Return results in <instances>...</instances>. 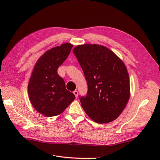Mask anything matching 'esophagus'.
<instances>
[{
	"label": "esophagus",
	"mask_w": 160,
	"mask_h": 160,
	"mask_svg": "<svg viewBox=\"0 0 160 160\" xmlns=\"http://www.w3.org/2000/svg\"><path fill=\"white\" fill-rule=\"evenodd\" d=\"M73 93H74V95H75L76 98H77V97H78V91H77V90H75V91H73Z\"/></svg>",
	"instance_id": "34e87169"
}]
</instances>
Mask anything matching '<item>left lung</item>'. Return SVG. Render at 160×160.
Returning <instances> with one entry per match:
<instances>
[{"label":"left lung","mask_w":160,"mask_h":160,"mask_svg":"<svg viewBox=\"0 0 160 160\" xmlns=\"http://www.w3.org/2000/svg\"><path fill=\"white\" fill-rule=\"evenodd\" d=\"M73 53L83 69L88 87L87 95L79 96L85 113L98 123L117 119L129 99L126 67L113 52L102 45H78Z\"/></svg>","instance_id":"left-lung-1"}]
</instances>
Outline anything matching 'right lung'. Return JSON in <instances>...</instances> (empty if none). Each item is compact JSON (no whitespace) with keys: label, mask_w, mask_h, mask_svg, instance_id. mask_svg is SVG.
Returning a JSON list of instances; mask_svg holds the SVG:
<instances>
[{"label":"right lung","mask_w":160,"mask_h":160,"mask_svg":"<svg viewBox=\"0 0 160 160\" xmlns=\"http://www.w3.org/2000/svg\"><path fill=\"white\" fill-rule=\"evenodd\" d=\"M72 47L69 43H65L52 48L39 58L32 71L28 85V96L33 108L47 117L61 114L75 98L57 73Z\"/></svg>","instance_id":"right-lung-1"}]
</instances>
